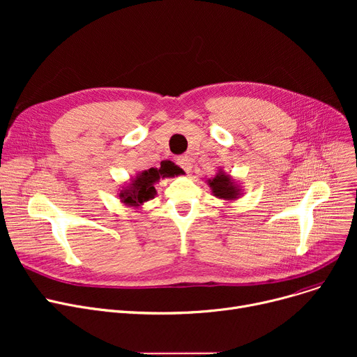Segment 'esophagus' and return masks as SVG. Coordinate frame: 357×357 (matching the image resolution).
I'll return each instance as SVG.
<instances>
[{"label":"esophagus","mask_w":357,"mask_h":357,"mask_svg":"<svg viewBox=\"0 0 357 357\" xmlns=\"http://www.w3.org/2000/svg\"><path fill=\"white\" fill-rule=\"evenodd\" d=\"M176 163L183 169V171H185L186 174L191 172L192 165H191V159H190L188 156H181V158H178V159H176Z\"/></svg>","instance_id":"1"}]
</instances>
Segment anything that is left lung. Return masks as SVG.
I'll list each match as a JSON object with an SVG mask.
<instances>
[{"label": "left lung", "instance_id": "1", "mask_svg": "<svg viewBox=\"0 0 357 357\" xmlns=\"http://www.w3.org/2000/svg\"><path fill=\"white\" fill-rule=\"evenodd\" d=\"M205 182L210 186L213 195L224 202H233L243 195L240 183L222 169H218V172Z\"/></svg>", "mask_w": 357, "mask_h": 357}]
</instances>
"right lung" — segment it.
<instances>
[{"mask_svg": "<svg viewBox=\"0 0 357 357\" xmlns=\"http://www.w3.org/2000/svg\"><path fill=\"white\" fill-rule=\"evenodd\" d=\"M183 175L182 169L171 160H162L159 167H150L147 171L137 172L136 176H131L123 186L119 188V199L127 207L133 210L140 208L142 205L156 195L155 185L163 178H175Z\"/></svg>", "mask_w": 357, "mask_h": 357, "instance_id": "obj_1", "label": "right lung"}]
</instances>
